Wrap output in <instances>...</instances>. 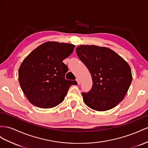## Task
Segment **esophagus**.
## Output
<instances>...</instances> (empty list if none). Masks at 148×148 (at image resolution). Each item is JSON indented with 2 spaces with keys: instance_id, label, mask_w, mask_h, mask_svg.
Segmentation results:
<instances>
[{
  "instance_id": "esophagus-1",
  "label": "esophagus",
  "mask_w": 148,
  "mask_h": 148,
  "mask_svg": "<svg viewBox=\"0 0 148 148\" xmlns=\"http://www.w3.org/2000/svg\"><path fill=\"white\" fill-rule=\"evenodd\" d=\"M75 80H76V81H77V84H80V80H79V78H76V79H75Z\"/></svg>"
}]
</instances>
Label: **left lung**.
<instances>
[{
	"instance_id": "8db88e82",
	"label": "left lung",
	"mask_w": 148,
	"mask_h": 148,
	"mask_svg": "<svg viewBox=\"0 0 148 148\" xmlns=\"http://www.w3.org/2000/svg\"><path fill=\"white\" fill-rule=\"evenodd\" d=\"M75 51L89 71L93 82L90 91L82 94L84 103L97 111L116 106L124 98L132 82L128 63L106 47L81 45Z\"/></svg>"
}]
</instances>
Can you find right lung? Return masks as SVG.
Returning a JSON list of instances; mask_svg holds the SVG:
<instances>
[{"label":"right lung","instance_id":"add662e5","mask_svg":"<svg viewBox=\"0 0 148 148\" xmlns=\"http://www.w3.org/2000/svg\"><path fill=\"white\" fill-rule=\"evenodd\" d=\"M75 45L48 41L26 57L18 69V82L32 104L40 108H54L64 101L75 81L65 79L68 68L62 60L70 56Z\"/></svg>","mask_w":148,"mask_h":148}]
</instances>
